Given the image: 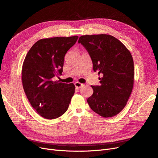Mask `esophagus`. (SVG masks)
Segmentation results:
<instances>
[{"label":"esophagus","instance_id":"1","mask_svg":"<svg viewBox=\"0 0 158 158\" xmlns=\"http://www.w3.org/2000/svg\"><path fill=\"white\" fill-rule=\"evenodd\" d=\"M75 87L77 88V89H80L81 87L83 85V84H82V83H79V82H75Z\"/></svg>","mask_w":158,"mask_h":158}]
</instances>
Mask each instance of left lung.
I'll return each mask as SVG.
<instances>
[{"label": "left lung", "mask_w": 158, "mask_h": 158, "mask_svg": "<svg viewBox=\"0 0 158 158\" xmlns=\"http://www.w3.org/2000/svg\"><path fill=\"white\" fill-rule=\"evenodd\" d=\"M78 43L87 49L93 71L102 74L100 85L91 86L93 94L87 98L91 109L108 118L123 110L132 93L134 85V61L124 45L107 34L85 35Z\"/></svg>", "instance_id": "obj_1"}]
</instances>
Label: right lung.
<instances>
[{"label": "right lung", "mask_w": 158, "mask_h": 158, "mask_svg": "<svg viewBox=\"0 0 158 158\" xmlns=\"http://www.w3.org/2000/svg\"><path fill=\"white\" fill-rule=\"evenodd\" d=\"M77 35L38 40L27 53L22 69V85L31 106L47 119H55L68 109L75 93L73 83L53 81L61 75L65 53Z\"/></svg>", "instance_id": "obj_1"}]
</instances>
